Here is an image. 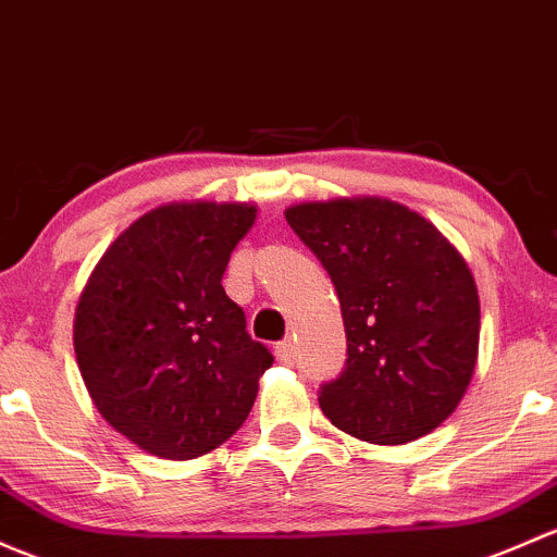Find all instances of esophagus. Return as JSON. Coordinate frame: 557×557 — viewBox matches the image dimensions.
<instances>
[{
	"mask_svg": "<svg viewBox=\"0 0 557 557\" xmlns=\"http://www.w3.org/2000/svg\"><path fill=\"white\" fill-rule=\"evenodd\" d=\"M274 357H277V362H283V366H294L296 362V349L290 342H280L277 347H274Z\"/></svg>",
	"mask_w": 557,
	"mask_h": 557,
	"instance_id": "1",
	"label": "esophagus"
}]
</instances>
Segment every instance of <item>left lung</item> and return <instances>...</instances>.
<instances>
[{"label": "left lung", "mask_w": 557, "mask_h": 557, "mask_svg": "<svg viewBox=\"0 0 557 557\" xmlns=\"http://www.w3.org/2000/svg\"><path fill=\"white\" fill-rule=\"evenodd\" d=\"M331 274L347 368L320 392L333 426L403 446L441 426L478 362L480 298L459 250L424 215L386 197H336L285 210Z\"/></svg>", "instance_id": "obj_1"}]
</instances>
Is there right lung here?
<instances>
[{
	"mask_svg": "<svg viewBox=\"0 0 557 557\" xmlns=\"http://www.w3.org/2000/svg\"><path fill=\"white\" fill-rule=\"evenodd\" d=\"M250 202H168L133 221L87 277L74 352L92 406L133 446L186 461L226 443L272 352L245 331L221 277Z\"/></svg>",
	"mask_w": 557,
	"mask_h": 557,
	"instance_id": "obj_1",
	"label": "right lung"
}]
</instances>
